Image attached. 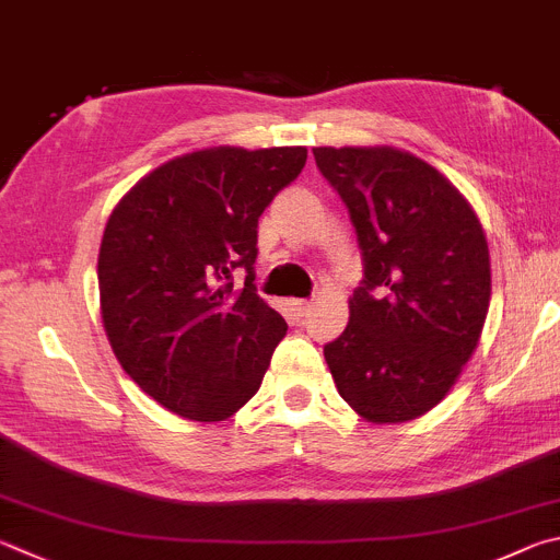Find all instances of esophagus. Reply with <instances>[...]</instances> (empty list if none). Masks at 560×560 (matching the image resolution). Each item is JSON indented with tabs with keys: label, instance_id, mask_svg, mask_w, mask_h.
<instances>
[{
	"label": "esophagus",
	"instance_id": "1",
	"mask_svg": "<svg viewBox=\"0 0 560 560\" xmlns=\"http://www.w3.org/2000/svg\"><path fill=\"white\" fill-rule=\"evenodd\" d=\"M291 311L299 320H303L311 313V303L308 301H291Z\"/></svg>",
	"mask_w": 560,
	"mask_h": 560
}]
</instances>
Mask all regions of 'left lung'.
<instances>
[{"mask_svg": "<svg viewBox=\"0 0 560 560\" xmlns=\"http://www.w3.org/2000/svg\"><path fill=\"white\" fill-rule=\"evenodd\" d=\"M358 232L364 279L350 323L323 348L345 401L372 423L439 406L480 342L490 249L470 202L439 168L394 147H315Z\"/></svg>", "mask_w": 560, "mask_h": 560, "instance_id": "8db88e82", "label": "left lung"}]
</instances>
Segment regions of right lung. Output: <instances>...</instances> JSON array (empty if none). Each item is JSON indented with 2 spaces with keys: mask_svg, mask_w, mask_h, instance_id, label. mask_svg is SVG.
<instances>
[{
  "mask_svg": "<svg viewBox=\"0 0 560 560\" xmlns=\"http://www.w3.org/2000/svg\"><path fill=\"white\" fill-rule=\"evenodd\" d=\"M306 147H212L166 161L117 202L97 257L112 352L141 392L190 421L254 394L287 320L254 293L257 225L306 166ZM248 271L231 289V271Z\"/></svg>",
  "mask_w": 560,
  "mask_h": 560,
  "instance_id": "add662e5",
  "label": "right lung"
}]
</instances>
